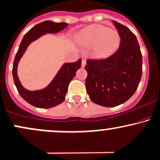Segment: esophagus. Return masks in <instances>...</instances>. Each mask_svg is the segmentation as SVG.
Masks as SVG:
<instances>
[{
    "label": "esophagus",
    "instance_id": "obj_1",
    "mask_svg": "<svg viewBox=\"0 0 160 160\" xmlns=\"http://www.w3.org/2000/svg\"><path fill=\"white\" fill-rule=\"evenodd\" d=\"M86 64H87V61H86V59L83 58V59H82V67L85 66Z\"/></svg>",
    "mask_w": 160,
    "mask_h": 160
}]
</instances>
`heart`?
Segmentation results:
<instances>
[{
	"mask_svg": "<svg viewBox=\"0 0 160 160\" xmlns=\"http://www.w3.org/2000/svg\"><path fill=\"white\" fill-rule=\"evenodd\" d=\"M77 40L83 46H94V54L97 58H106L118 50L121 37L117 31L108 26L92 25L82 31Z\"/></svg>",
	"mask_w": 160,
	"mask_h": 160,
	"instance_id": "b5f03b06",
	"label": "heart"
}]
</instances>
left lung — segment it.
I'll use <instances>...</instances> for the list:
<instances>
[{"label":"left lung","mask_w":160,"mask_h":160,"mask_svg":"<svg viewBox=\"0 0 160 160\" xmlns=\"http://www.w3.org/2000/svg\"><path fill=\"white\" fill-rule=\"evenodd\" d=\"M121 37L119 48L106 58L87 59L86 88L96 104L115 107L134 95L142 76V54L138 39L127 26L113 20Z\"/></svg>","instance_id":"1"}]
</instances>
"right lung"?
<instances>
[{
	"label": "right lung",
	"instance_id": "1",
	"mask_svg": "<svg viewBox=\"0 0 160 160\" xmlns=\"http://www.w3.org/2000/svg\"><path fill=\"white\" fill-rule=\"evenodd\" d=\"M68 26L66 22H54L51 20L44 21L37 24L26 32L21 42L13 64V77L16 87L20 96L32 106L42 108H49L58 106L65 99L68 86L76 72L81 67V59L76 62L64 64L50 85L42 90H26L22 87L17 77V69L18 62L32 42L37 39L45 33H56Z\"/></svg>",
	"mask_w": 160,
	"mask_h": 160
}]
</instances>
